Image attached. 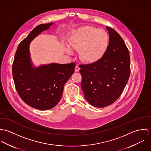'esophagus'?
<instances>
[{"label":"esophagus","instance_id":"obj_1","mask_svg":"<svg viewBox=\"0 0 151 151\" xmlns=\"http://www.w3.org/2000/svg\"><path fill=\"white\" fill-rule=\"evenodd\" d=\"M80 68L79 67V66L78 65H76L75 67V71L78 72L80 71Z\"/></svg>","mask_w":151,"mask_h":151}]
</instances>
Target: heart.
<instances>
[{
  "label": "heart",
  "instance_id": "heart-1",
  "mask_svg": "<svg viewBox=\"0 0 151 151\" xmlns=\"http://www.w3.org/2000/svg\"><path fill=\"white\" fill-rule=\"evenodd\" d=\"M109 43L106 32L91 26L79 28L69 41L70 47L79 50L80 59L87 63H93L99 60L105 53ZM67 52L71 53L67 49Z\"/></svg>",
  "mask_w": 151,
  "mask_h": 151
}]
</instances>
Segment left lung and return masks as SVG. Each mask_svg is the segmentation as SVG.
Segmentation results:
<instances>
[{
  "instance_id": "8db88e82",
  "label": "left lung",
  "mask_w": 151,
  "mask_h": 151,
  "mask_svg": "<svg viewBox=\"0 0 151 151\" xmlns=\"http://www.w3.org/2000/svg\"><path fill=\"white\" fill-rule=\"evenodd\" d=\"M109 34L107 50L98 62L80 65L81 89L86 101L96 108L113 104L121 95L131 73L128 48L120 35L106 27Z\"/></svg>"
}]
</instances>
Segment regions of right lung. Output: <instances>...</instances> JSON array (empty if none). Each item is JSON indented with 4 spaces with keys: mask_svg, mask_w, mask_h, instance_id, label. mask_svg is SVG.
<instances>
[{
    "mask_svg": "<svg viewBox=\"0 0 151 151\" xmlns=\"http://www.w3.org/2000/svg\"><path fill=\"white\" fill-rule=\"evenodd\" d=\"M53 23L34 28L18 46L12 66L16 89L28 105L38 110L54 108L61 99L65 83L74 72L75 63L41 65L34 68L31 63L29 45L40 33Z\"/></svg>",
    "mask_w": 151,
    "mask_h": 151,
    "instance_id": "right-lung-1",
    "label": "right lung"
}]
</instances>
